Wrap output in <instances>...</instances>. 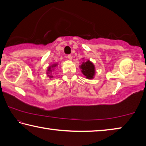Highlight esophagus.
<instances>
[{"instance_id":"obj_1","label":"esophagus","mask_w":146,"mask_h":146,"mask_svg":"<svg viewBox=\"0 0 146 146\" xmlns=\"http://www.w3.org/2000/svg\"><path fill=\"white\" fill-rule=\"evenodd\" d=\"M67 58H68L70 60H72V56H71V55H68L67 56Z\"/></svg>"}]
</instances>
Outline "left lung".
I'll use <instances>...</instances> for the list:
<instances>
[{
  "instance_id": "obj_1",
  "label": "left lung",
  "mask_w": 146,
  "mask_h": 146,
  "mask_svg": "<svg viewBox=\"0 0 146 146\" xmlns=\"http://www.w3.org/2000/svg\"><path fill=\"white\" fill-rule=\"evenodd\" d=\"M83 75L88 79H93L95 75V68L94 64L90 60L83 62L81 66H79Z\"/></svg>"
}]
</instances>
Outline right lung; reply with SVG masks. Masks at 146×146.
<instances>
[{
	"mask_svg": "<svg viewBox=\"0 0 146 146\" xmlns=\"http://www.w3.org/2000/svg\"><path fill=\"white\" fill-rule=\"evenodd\" d=\"M58 66V64L57 63H55L52 64V65L49 66V67L48 68V70H47V75H48V76H49V78H53V76L52 75H50V74L52 73V71H54V70H55V68L56 67V66Z\"/></svg>",
	"mask_w": 146,
	"mask_h": 146,
	"instance_id": "obj_1",
	"label": "right lung"
}]
</instances>
